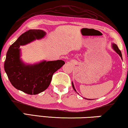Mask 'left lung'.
Instances as JSON below:
<instances>
[{
    "label": "left lung",
    "instance_id": "obj_1",
    "mask_svg": "<svg viewBox=\"0 0 128 128\" xmlns=\"http://www.w3.org/2000/svg\"><path fill=\"white\" fill-rule=\"evenodd\" d=\"M112 46H113V48H114V50L115 51H116L117 53H118V54H119V55L120 56V57H121V58H122V53H121V52H120V50H119V48H118V46H117V45H116V44H112ZM72 87H73V89H74V91H76V90H75V88H74V85H73V83H72Z\"/></svg>",
    "mask_w": 128,
    "mask_h": 128
}]
</instances>
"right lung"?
I'll return each mask as SVG.
<instances>
[{
	"label": "right lung",
	"mask_w": 128,
	"mask_h": 128,
	"mask_svg": "<svg viewBox=\"0 0 128 128\" xmlns=\"http://www.w3.org/2000/svg\"><path fill=\"white\" fill-rule=\"evenodd\" d=\"M45 32L40 30H29L19 36L9 47L4 68L10 83L16 88L28 94H37L48 88L54 73L65 64L64 60L44 61L34 65H26L20 59V47L40 39Z\"/></svg>",
	"instance_id": "1"
}]
</instances>
